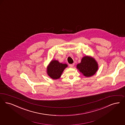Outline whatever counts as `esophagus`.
Instances as JSON below:
<instances>
[{"mask_svg": "<svg viewBox=\"0 0 125 125\" xmlns=\"http://www.w3.org/2000/svg\"><path fill=\"white\" fill-rule=\"evenodd\" d=\"M74 65V64H70L69 65V67H73Z\"/></svg>", "mask_w": 125, "mask_h": 125, "instance_id": "1", "label": "esophagus"}]
</instances>
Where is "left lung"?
Returning <instances> with one entry per match:
<instances>
[{
	"instance_id": "left-lung-1",
	"label": "left lung",
	"mask_w": 125,
	"mask_h": 125,
	"mask_svg": "<svg viewBox=\"0 0 125 125\" xmlns=\"http://www.w3.org/2000/svg\"><path fill=\"white\" fill-rule=\"evenodd\" d=\"M77 68L86 77L94 75L98 69V64L94 59L86 56L84 57L80 63L77 65Z\"/></svg>"
}]
</instances>
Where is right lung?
I'll list each match as a JSON object with an SVG mask.
<instances>
[{
  "label": "right lung",
  "instance_id": "1",
  "mask_svg": "<svg viewBox=\"0 0 125 125\" xmlns=\"http://www.w3.org/2000/svg\"><path fill=\"white\" fill-rule=\"evenodd\" d=\"M67 67L66 64L60 63L58 60H52L47 67V74L52 79H58Z\"/></svg>",
  "mask_w": 125,
  "mask_h": 125
}]
</instances>
